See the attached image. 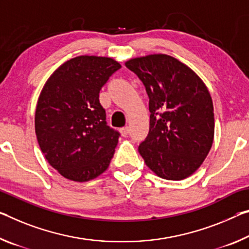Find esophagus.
Segmentation results:
<instances>
[{"label": "esophagus", "instance_id": "esophagus-1", "mask_svg": "<svg viewBox=\"0 0 249 249\" xmlns=\"http://www.w3.org/2000/svg\"><path fill=\"white\" fill-rule=\"evenodd\" d=\"M120 132H121V134H122V136L126 137V136L128 135V133H129V128L127 127V126H126V127L121 128V129H120Z\"/></svg>", "mask_w": 249, "mask_h": 249}]
</instances>
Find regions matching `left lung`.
Wrapping results in <instances>:
<instances>
[{
	"mask_svg": "<svg viewBox=\"0 0 249 249\" xmlns=\"http://www.w3.org/2000/svg\"><path fill=\"white\" fill-rule=\"evenodd\" d=\"M126 68L139 76L149 97V132L139 146L157 176L181 180L197 171L214 141V106L200 77L166 54L131 58Z\"/></svg>",
	"mask_w": 249,
	"mask_h": 249,
	"instance_id": "8db88e82",
	"label": "left lung"
}]
</instances>
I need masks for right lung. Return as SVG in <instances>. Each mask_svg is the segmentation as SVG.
<instances>
[{
	"label": "right lung",
	"instance_id": "obj_1",
	"mask_svg": "<svg viewBox=\"0 0 249 249\" xmlns=\"http://www.w3.org/2000/svg\"><path fill=\"white\" fill-rule=\"evenodd\" d=\"M121 64L112 57L81 55L49 77L35 110V133L46 160L73 181H89L108 168L118 132L106 124L100 90Z\"/></svg>",
	"mask_w": 249,
	"mask_h": 249
}]
</instances>
